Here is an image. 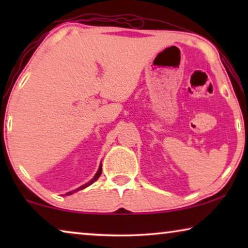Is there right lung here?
Instances as JSON below:
<instances>
[{
    "instance_id": "right-lung-1",
    "label": "right lung",
    "mask_w": 248,
    "mask_h": 248,
    "mask_svg": "<svg viewBox=\"0 0 248 248\" xmlns=\"http://www.w3.org/2000/svg\"><path fill=\"white\" fill-rule=\"evenodd\" d=\"M100 175H101V164H100V166H99V168H98V171L96 172V175H94V176H93V179H91V181H90V182H88V183H87V184H84V185H82V186H80V187H79V188L74 189V191L67 192V193H66V194H64V195H71V194H73V193H74V192L81 191V189H83V188H86V187H88V186H89V185H91V184H93V183H94V182H96V181H97V179H98V178H99V176H100Z\"/></svg>"
}]
</instances>
